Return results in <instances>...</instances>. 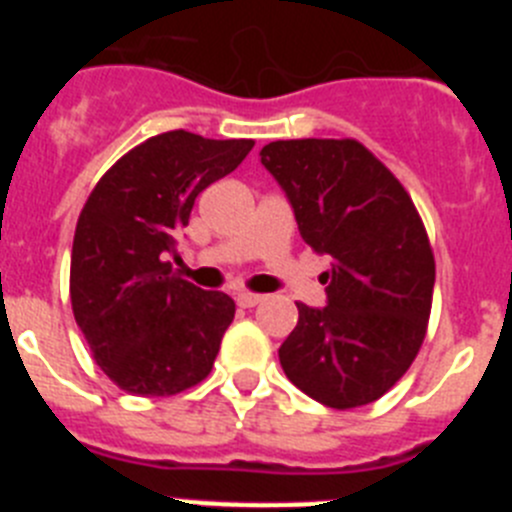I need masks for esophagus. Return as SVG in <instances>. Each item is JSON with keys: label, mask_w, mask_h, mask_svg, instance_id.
Here are the masks:
<instances>
[{"label": "esophagus", "mask_w": 512, "mask_h": 512, "mask_svg": "<svg viewBox=\"0 0 512 512\" xmlns=\"http://www.w3.org/2000/svg\"><path fill=\"white\" fill-rule=\"evenodd\" d=\"M238 300V305L241 307H256L259 302H264V295H253V292H241V295L235 297Z\"/></svg>", "instance_id": "1"}]
</instances>
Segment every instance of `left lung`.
Instances as JSON below:
<instances>
[{
    "label": "left lung",
    "mask_w": 512,
    "mask_h": 512,
    "mask_svg": "<svg viewBox=\"0 0 512 512\" xmlns=\"http://www.w3.org/2000/svg\"><path fill=\"white\" fill-rule=\"evenodd\" d=\"M261 164L287 194L307 246L333 259L323 274L328 305L297 302L300 318L279 348L284 374L328 408L369 405L423 346L436 282L423 220L359 140H274Z\"/></svg>",
    "instance_id": "1"
}]
</instances>
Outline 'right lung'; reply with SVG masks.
Here are the masks:
<instances>
[{
	"instance_id": "add662e5",
	"label": "right lung",
	"mask_w": 512,
	"mask_h": 512,
	"mask_svg": "<svg viewBox=\"0 0 512 512\" xmlns=\"http://www.w3.org/2000/svg\"><path fill=\"white\" fill-rule=\"evenodd\" d=\"M253 140L187 130L148 138L112 166L81 210L71 307L102 372L130 395L169 397L210 374L235 302L166 261L202 189L238 169Z\"/></svg>"
}]
</instances>
